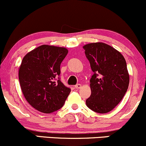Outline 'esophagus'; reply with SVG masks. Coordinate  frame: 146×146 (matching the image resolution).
I'll list each match as a JSON object with an SVG mask.
<instances>
[{"label":"esophagus","mask_w":146,"mask_h":146,"mask_svg":"<svg viewBox=\"0 0 146 146\" xmlns=\"http://www.w3.org/2000/svg\"><path fill=\"white\" fill-rule=\"evenodd\" d=\"M74 87H75V88H76V89H80L81 88V84H76V85Z\"/></svg>","instance_id":"obj_1"}]
</instances>
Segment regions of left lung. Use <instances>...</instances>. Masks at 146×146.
<instances>
[{"label":"left lung","instance_id":"1","mask_svg":"<svg viewBox=\"0 0 146 146\" xmlns=\"http://www.w3.org/2000/svg\"><path fill=\"white\" fill-rule=\"evenodd\" d=\"M83 48L94 73L86 105L95 112L106 113L119 104L127 90L129 76L126 61L118 51L102 42L88 44Z\"/></svg>","mask_w":146,"mask_h":146}]
</instances>
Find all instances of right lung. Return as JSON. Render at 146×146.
Listing matches in <instances>:
<instances>
[{"label": "right lung", "instance_id": "obj_1", "mask_svg": "<svg viewBox=\"0 0 146 146\" xmlns=\"http://www.w3.org/2000/svg\"><path fill=\"white\" fill-rule=\"evenodd\" d=\"M68 53L64 47L42 45L23 57L19 79L25 98L44 113L60 109L71 89L60 81V64Z\"/></svg>", "mask_w": 146, "mask_h": 146}]
</instances>
